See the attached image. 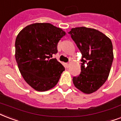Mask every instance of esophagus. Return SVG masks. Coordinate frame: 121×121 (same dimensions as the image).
Instances as JSON below:
<instances>
[{
    "mask_svg": "<svg viewBox=\"0 0 121 121\" xmlns=\"http://www.w3.org/2000/svg\"><path fill=\"white\" fill-rule=\"evenodd\" d=\"M70 63H66V67L67 68H69L70 67Z\"/></svg>",
    "mask_w": 121,
    "mask_h": 121,
    "instance_id": "1",
    "label": "esophagus"
}]
</instances>
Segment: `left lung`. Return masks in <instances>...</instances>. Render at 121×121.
I'll return each instance as SVG.
<instances>
[{"label": "left lung", "instance_id": "1", "mask_svg": "<svg viewBox=\"0 0 121 121\" xmlns=\"http://www.w3.org/2000/svg\"><path fill=\"white\" fill-rule=\"evenodd\" d=\"M69 34L82 53L81 73L73 77V83L84 93H93L109 75L114 59L112 41L102 32L84 26L73 28Z\"/></svg>", "mask_w": 121, "mask_h": 121}]
</instances>
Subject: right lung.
I'll return each instance as SVG.
<instances>
[{
  "mask_svg": "<svg viewBox=\"0 0 121 121\" xmlns=\"http://www.w3.org/2000/svg\"><path fill=\"white\" fill-rule=\"evenodd\" d=\"M66 32L48 23L26 26L17 34L15 58L22 77L37 91L52 89L58 82L65 68L52 54Z\"/></svg>",
  "mask_w": 121,
  "mask_h": 121,
  "instance_id": "right-lung-1",
  "label": "right lung"
}]
</instances>
